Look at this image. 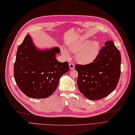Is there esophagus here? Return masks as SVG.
Segmentation results:
<instances>
[{
	"label": "esophagus",
	"instance_id": "obj_1",
	"mask_svg": "<svg viewBox=\"0 0 135 135\" xmlns=\"http://www.w3.org/2000/svg\"><path fill=\"white\" fill-rule=\"evenodd\" d=\"M69 68L71 69H73L74 68V65L72 63H69Z\"/></svg>",
	"mask_w": 135,
	"mask_h": 135
}]
</instances>
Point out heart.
Segmentation results:
<instances>
[{
  "label": "heart",
  "mask_w": 135,
  "mask_h": 135,
  "mask_svg": "<svg viewBox=\"0 0 135 135\" xmlns=\"http://www.w3.org/2000/svg\"><path fill=\"white\" fill-rule=\"evenodd\" d=\"M100 43L98 41L91 42L89 40H85L81 42L70 45L68 47V51L75 54L76 62L82 65H87L92 63L96 59L100 51ZM63 56L69 58V53L62 50Z\"/></svg>",
  "instance_id": "1"
}]
</instances>
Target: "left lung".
Instances as JSON below:
<instances>
[{"mask_svg": "<svg viewBox=\"0 0 135 135\" xmlns=\"http://www.w3.org/2000/svg\"><path fill=\"white\" fill-rule=\"evenodd\" d=\"M121 57L112 41L105 42L94 61L87 65L77 64V86L91 100L108 96L117 87L121 74Z\"/></svg>", "mask_w": 135, "mask_h": 135, "instance_id": "8db88e82", "label": "left lung"}]
</instances>
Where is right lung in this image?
<instances>
[{
	"label": "right lung",
	"mask_w": 135,
	"mask_h": 135,
	"mask_svg": "<svg viewBox=\"0 0 135 135\" xmlns=\"http://www.w3.org/2000/svg\"><path fill=\"white\" fill-rule=\"evenodd\" d=\"M59 48L41 51L34 46L29 36L25 37L17 52L14 76L19 88L32 98H46L55 92L59 79L69 71L67 62L56 58Z\"/></svg>",
	"instance_id": "add662e5"
}]
</instances>
